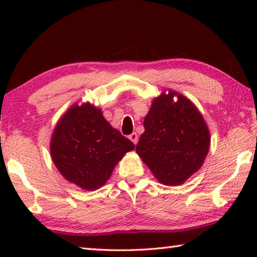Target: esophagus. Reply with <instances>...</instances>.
Masks as SVG:
<instances>
[{
	"mask_svg": "<svg viewBox=\"0 0 257 257\" xmlns=\"http://www.w3.org/2000/svg\"><path fill=\"white\" fill-rule=\"evenodd\" d=\"M129 139L134 143L135 145H136L137 143H138V135H137L136 133H133V134L129 136Z\"/></svg>",
	"mask_w": 257,
	"mask_h": 257,
	"instance_id": "obj_1",
	"label": "esophagus"
}]
</instances>
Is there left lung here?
Segmentation results:
<instances>
[{
	"instance_id": "left-lung-1",
	"label": "left lung",
	"mask_w": 257,
	"mask_h": 257,
	"mask_svg": "<svg viewBox=\"0 0 257 257\" xmlns=\"http://www.w3.org/2000/svg\"><path fill=\"white\" fill-rule=\"evenodd\" d=\"M136 152L161 184L181 185L201 169L210 150V132L184 95L169 90L154 98Z\"/></svg>"
}]
</instances>
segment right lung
<instances>
[{
    "mask_svg": "<svg viewBox=\"0 0 257 257\" xmlns=\"http://www.w3.org/2000/svg\"><path fill=\"white\" fill-rule=\"evenodd\" d=\"M135 145L89 103L75 104L59 120L52 135V160L68 181L85 190L102 187L115 164Z\"/></svg>",
    "mask_w": 257,
    "mask_h": 257,
    "instance_id": "right-lung-1",
    "label": "right lung"
}]
</instances>
